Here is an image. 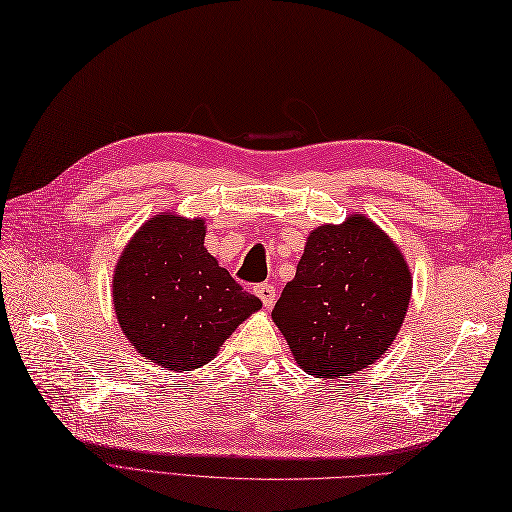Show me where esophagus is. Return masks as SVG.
I'll return each instance as SVG.
<instances>
[{
    "mask_svg": "<svg viewBox=\"0 0 512 512\" xmlns=\"http://www.w3.org/2000/svg\"><path fill=\"white\" fill-rule=\"evenodd\" d=\"M254 293L260 297V302H263L265 308H271L273 304H276V289H273V284H258Z\"/></svg>",
    "mask_w": 512,
    "mask_h": 512,
    "instance_id": "esophagus-1",
    "label": "esophagus"
}]
</instances>
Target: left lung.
<instances>
[{
  "instance_id": "8db88e82",
  "label": "left lung",
  "mask_w": 512,
  "mask_h": 512,
  "mask_svg": "<svg viewBox=\"0 0 512 512\" xmlns=\"http://www.w3.org/2000/svg\"><path fill=\"white\" fill-rule=\"evenodd\" d=\"M413 276L402 249L378 223L352 213L308 234L295 278L271 319L295 363L339 378L373 365L400 332Z\"/></svg>"
}]
</instances>
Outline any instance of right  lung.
<instances>
[{
	"label": "right lung",
	"mask_w": 512,
	"mask_h": 512,
	"mask_svg": "<svg viewBox=\"0 0 512 512\" xmlns=\"http://www.w3.org/2000/svg\"><path fill=\"white\" fill-rule=\"evenodd\" d=\"M202 217H149L112 273V304L130 345L147 363L191 371L213 360L228 336L263 308L204 247Z\"/></svg>",
	"instance_id": "add662e5"
}]
</instances>
